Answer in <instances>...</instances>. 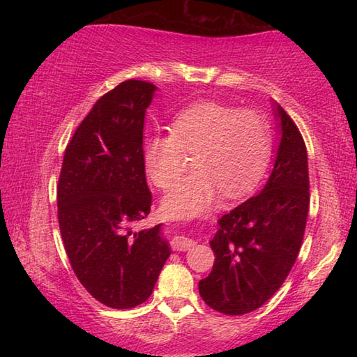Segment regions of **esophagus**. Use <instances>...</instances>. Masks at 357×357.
<instances>
[{"mask_svg":"<svg viewBox=\"0 0 357 357\" xmlns=\"http://www.w3.org/2000/svg\"><path fill=\"white\" fill-rule=\"evenodd\" d=\"M193 245H195V241H192V239L185 238V236H174L173 241H172L173 250H176V252L190 250Z\"/></svg>","mask_w":357,"mask_h":357,"instance_id":"obj_1","label":"esophagus"}]
</instances>
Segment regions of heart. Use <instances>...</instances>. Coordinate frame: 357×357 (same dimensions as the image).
<instances>
[{"mask_svg":"<svg viewBox=\"0 0 357 357\" xmlns=\"http://www.w3.org/2000/svg\"><path fill=\"white\" fill-rule=\"evenodd\" d=\"M186 153H197L195 173L174 184L162 200L165 214L187 219L208 211L225 192L244 195L257 185L269 164L273 132L263 114L219 102H198L173 118L170 132L144 144V168L159 189L170 187L184 167Z\"/></svg>","mask_w":357,"mask_h":357,"instance_id":"heart-1","label":"heart"}]
</instances>
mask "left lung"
<instances>
[{
	"mask_svg": "<svg viewBox=\"0 0 357 357\" xmlns=\"http://www.w3.org/2000/svg\"><path fill=\"white\" fill-rule=\"evenodd\" d=\"M279 146L268 181L255 197L219 220L209 241L213 271L200 296L225 315L257 310L282 287L298 258L309 214V164L301 132L273 100Z\"/></svg>",
	"mask_w": 357,
	"mask_h": 357,
	"instance_id": "left-lung-1",
	"label": "left lung"
}]
</instances>
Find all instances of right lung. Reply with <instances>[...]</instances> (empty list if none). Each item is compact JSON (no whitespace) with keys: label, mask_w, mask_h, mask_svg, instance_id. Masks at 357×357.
Segmentation results:
<instances>
[{"label":"right lung","mask_w":357,"mask_h":357,"mask_svg":"<svg viewBox=\"0 0 357 357\" xmlns=\"http://www.w3.org/2000/svg\"><path fill=\"white\" fill-rule=\"evenodd\" d=\"M157 86L128 80L93 105L64 153L58 183L59 229L86 291L112 309H132L151 293L170 243L162 225L132 231L149 214L144 114Z\"/></svg>","instance_id":"obj_1"}]
</instances>
